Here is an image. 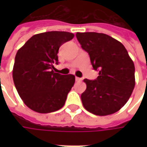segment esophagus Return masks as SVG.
<instances>
[{"instance_id": "34e87169", "label": "esophagus", "mask_w": 147, "mask_h": 147, "mask_svg": "<svg viewBox=\"0 0 147 147\" xmlns=\"http://www.w3.org/2000/svg\"><path fill=\"white\" fill-rule=\"evenodd\" d=\"M76 82H80V81H82V79H81V78H79V77H76Z\"/></svg>"}]
</instances>
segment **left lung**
Masks as SVG:
<instances>
[{
    "label": "left lung",
    "instance_id": "left-lung-1",
    "mask_svg": "<svg viewBox=\"0 0 147 147\" xmlns=\"http://www.w3.org/2000/svg\"><path fill=\"white\" fill-rule=\"evenodd\" d=\"M81 47L88 53L99 76L94 80L85 79L86 89L81 94L84 108L90 113L107 116L119 111L131 95L135 65L123 45L105 34L76 33Z\"/></svg>",
    "mask_w": 147,
    "mask_h": 147
}]
</instances>
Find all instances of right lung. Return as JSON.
Returning a JSON list of instances; mask_svg holds the SVG:
<instances>
[{
    "label": "right lung",
    "mask_w": 147,
    "mask_h": 147,
    "mask_svg": "<svg viewBox=\"0 0 147 147\" xmlns=\"http://www.w3.org/2000/svg\"><path fill=\"white\" fill-rule=\"evenodd\" d=\"M74 38L66 31L34 34L17 51L12 71L13 81L25 105L40 113H49L64 106L75 83L73 75L54 72L58 50Z\"/></svg>",
    "instance_id": "obj_1"
}]
</instances>
